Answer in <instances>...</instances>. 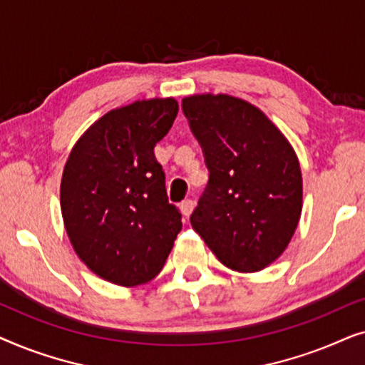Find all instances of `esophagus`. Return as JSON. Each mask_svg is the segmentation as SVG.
<instances>
[{"instance_id": "34e87169", "label": "esophagus", "mask_w": 365, "mask_h": 365, "mask_svg": "<svg viewBox=\"0 0 365 365\" xmlns=\"http://www.w3.org/2000/svg\"><path fill=\"white\" fill-rule=\"evenodd\" d=\"M179 209H181V212L184 214V216L189 217V216H191L192 209H194V201H192V199H186V201H182L181 204H179Z\"/></svg>"}]
</instances>
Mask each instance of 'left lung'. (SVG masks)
Wrapping results in <instances>:
<instances>
[{"label": "left lung", "instance_id": "1", "mask_svg": "<svg viewBox=\"0 0 365 365\" xmlns=\"http://www.w3.org/2000/svg\"><path fill=\"white\" fill-rule=\"evenodd\" d=\"M182 113L209 181L192 229L224 266L257 272L286 251L302 211L299 159L261 109L227 94H194Z\"/></svg>", "mask_w": 365, "mask_h": 365}]
</instances>
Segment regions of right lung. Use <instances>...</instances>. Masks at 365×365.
Instances as JSON below:
<instances>
[{
    "mask_svg": "<svg viewBox=\"0 0 365 365\" xmlns=\"http://www.w3.org/2000/svg\"><path fill=\"white\" fill-rule=\"evenodd\" d=\"M178 101H134L99 118L74 144L61 179L64 227L99 277L133 287L156 277L181 231L154 156L178 116Z\"/></svg>",
    "mask_w": 365,
    "mask_h": 365,
    "instance_id": "1",
    "label": "right lung"
}]
</instances>
